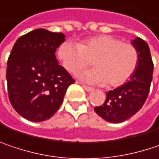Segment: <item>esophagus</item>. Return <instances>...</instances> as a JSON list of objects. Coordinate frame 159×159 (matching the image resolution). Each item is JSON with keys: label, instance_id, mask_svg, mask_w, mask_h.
Wrapping results in <instances>:
<instances>
[{"label": "esophagus", "instance_id": "esophagus-1", "mask_svg": "<svg viewBox=\"0 0 159 159\" xmlns=\"http://www.w3.org/2000/svg\"><path fill=\"white\" fill-rule=\"evenodd\" d=\"M82 86H83V88H84L86 92H91V91L93 90V87H91V86H88V85H85V84H82Z\"/></svg>", "mask_w": 159, "mask_h": 159}]
</instances>
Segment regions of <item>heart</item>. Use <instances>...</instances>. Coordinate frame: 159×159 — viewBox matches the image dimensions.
I'll return each mask as SVG.
<instances>
[{
  "instance_id": "heart-1",
  "label": "heart",
  "mask_w": 159,
  "mask_h": 159,
  "mask_svg": "<svg viewBox=\"0 0 159 159\" xmlns=\"http://www.w3.org/2000/svg\"><path fill=\"white\" fill-rule=\"evenodd\" d=\"M58 56L66 71L76 75L92 65L94 69L82 75V79L94 84L106 83L116 87L124 84L136 72L139 55L136 46L119 38L102 34L91 37L80 44L64 43Z\"/></svg>"
}]
</instances>
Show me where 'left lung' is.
I'll return each mask as SVG.
<instances>
[{
  "mask_svg": "<svg viewBox=\"0 0 159 159\" xmlns=\"http://www.w3.org/2000/svg\"><path fill=\"white\" fill-rule=\"evenodd\" d=\"M139 55L136 72L125 84L107 93L103 106L95 107V113L106 121L121 123L138 112L145 104L153 77V61L148 44L141 38L132 42Z\"/></svg>",
  "mask_w": 159,
  "mask_h": 159,
  "instance_id": "obj_1",
  "label": "left lung"
}]
</instances>
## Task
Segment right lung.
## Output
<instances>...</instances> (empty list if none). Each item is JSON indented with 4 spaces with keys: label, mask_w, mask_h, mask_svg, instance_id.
Returning a JSON list of instances; mask_svg holds the SVG:
<instances>
[{
    "label": "right lung",
    "mask_w": 159,
    "mask_h": 159,
    "mask_svg": "<svg viewBox=\"0 0 159 159\" xmlns=\"http://www.w3.org/2000/svg\"><path fill=\"white\" fill-rule=\"evenodd\" d=\"M62 33L36 29L14 43L7 62L8 94L15 111L32 122L49 119L75 82L58 64L55 52L65 42Z\"/></svg>",
    "instance_id": "1"
}]
</instances>
